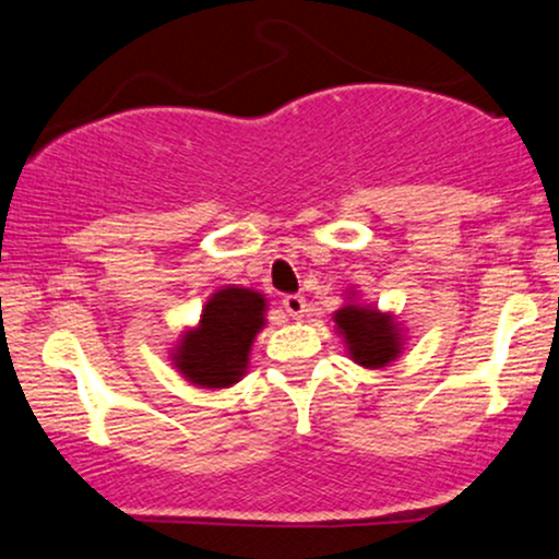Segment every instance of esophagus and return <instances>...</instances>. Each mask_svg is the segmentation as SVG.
Here are the masks:
<instances>
[{"label": "esophagus", "instance_id": "obj_1", "mask_svg": "<svg viewBox=\"0 0 559 559\" xmlns=\"http://www.w3.org/2000/svg\"><path fill=\"white\" fill-rule=\"evenodd\" d=\"M284 310L288 312L292 318H305L307 312V299L299 297V294H288V297H284Z\"/></svg>", "mask_w": 559, "mask_h": 559}]
</instances>
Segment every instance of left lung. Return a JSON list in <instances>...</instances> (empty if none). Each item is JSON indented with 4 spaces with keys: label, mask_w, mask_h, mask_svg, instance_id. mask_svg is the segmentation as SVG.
Returning a JSON list of instances; mask_svg holds the SVG:
<instances>
[{
    "label": "left lung",
    "mask_w": 559,
    "mask_h": 559,
    "mask_svg": "<svg viewBox=\"0 0 559 559\" xmlns=\"http://www.w3.org/2000/svg\"><path fill=\"white\" fill-rule=\"evenodd\" d=\"M346 355L365 370H381L396 362L407 346V329L391 310L365 301L355 286L344 292V305L331 316Z\"/></svg>",
    "instance_id": "1"
}]
</instances>
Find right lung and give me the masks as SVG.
Instances as JSON below:
<instances>
[{
	"label": "right lung",
	"mask_w": 559,
	"mask_h": 559,
	"mask_svg": "<svg viewBox=\"0 0 559 559\" xmlns=\"http://www.w3.org/2000/svg\"><path fill=\"white\" fill-rule=\"evenodd\" d=\"M265 312L267 299L258 288L221 286L204 301L197 323L178 333L168 349L170 365L191 386L230 389L247 376L254 338L267 325Z\"/></svg>",
	"instance_id": "add662e5"
}]
</instances>
